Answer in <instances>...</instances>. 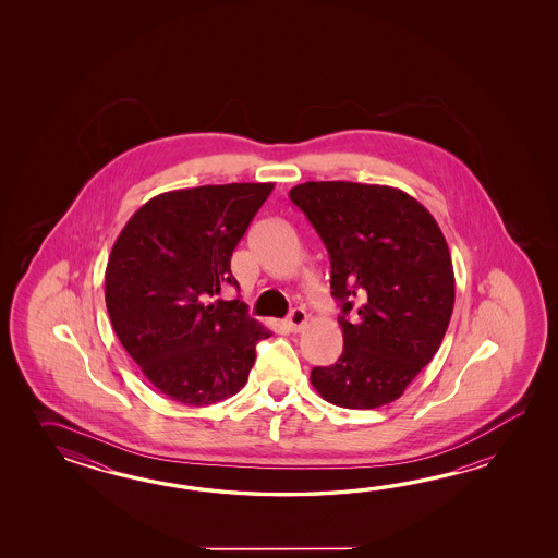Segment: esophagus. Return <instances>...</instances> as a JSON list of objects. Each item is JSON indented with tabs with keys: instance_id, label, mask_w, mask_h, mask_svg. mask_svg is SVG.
Wrapping results in <instances>:
<instances>
[{
	"instance_id": "1",
	"label": "esophagus",
	"mask_w": 558,
	"mask_h": 558,
	"mask_svg": "<svg viewBox=\"0 0 558 558\" xmlns=\"http://www.w3.org/2000/svg\"><path fill=\"white\" fill-rule=\"evenodd\" d=\"M305 325H307V313L303 308H293L291 315L284 320V327L293 332L301 331Z\"/></svg>"
}]
</instances>
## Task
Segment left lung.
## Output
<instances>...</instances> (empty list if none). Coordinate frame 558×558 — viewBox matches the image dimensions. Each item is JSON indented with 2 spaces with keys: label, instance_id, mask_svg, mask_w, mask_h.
Returning a JSON list of instances; mask_svg holds the SVG:
<instances>
[{
  "label": "left lung",
  "instance_id": "1",
  "mask_svg": "<svg viewBox=\"0 0 558 558\" xmlns=\"http://www.w3.org/2000/svg\"><path fill=\"white\" fill-rule=\"evenodd\" d=\"M289 199L329 251L341 305L343 353L313 368L311 385L344 409L392 403L439 351L451 320L454 274L440 227L415 197L387 185L307 181Z\"/></svg>",
  "mask_w": 558,
  "mask_h": 558
}]
</instances>
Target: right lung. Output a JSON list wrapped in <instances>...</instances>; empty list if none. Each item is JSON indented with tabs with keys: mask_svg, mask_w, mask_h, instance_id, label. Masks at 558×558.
<instances>
[{
	"mask_svg": "<svg viewBox=\"0 0 558 558\" xmlns=\"http://www.w3.org/2000/svg\"><path fill=\"white\" fill-rule=\"evenodd\" d=\"M274 183L167 191L121 229L106 269L113 331L155 389L191 407L243 389L255 347L271 337L235 301L205 303L239 284L231 255Z\"/></svg>",
	"mask_w": 558,
	"mask_h": 558,
	"instance_id": "add662e5",
	"label": "right lung"
}]
</instances>
